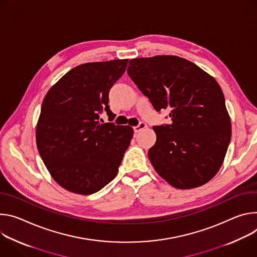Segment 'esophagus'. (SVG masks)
I'll return each instance as SVG.
<instances>
[{
  "label": "esophagus",
  "instance_id": "esophagus-1",
  "mask_svg": "<svg viewBox=\"0 0 257 257\" xmlns=\"http://www.w3.org/2000/svg\"><path fill=\"white\" fill-rule=\"evenodd\" d=\"M146 127H147V125H146L145 122H140L139 125H137V126L134 127V131H135V133H139V132H141V131H143L144 128H146Z\"/></svg>",
  "mask_w": 257,
  "mask_h": 257
}]
</instances>
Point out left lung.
Segmentation results:
<instances>
[{"label": "left lung", "mask_w": 257, "mask_h": 257, "mask_svg": "<svg viewBox=\"0 0 257 257\" xmlns=\"http://www.w3.org/2000/svg\"><path fill=\"white\" fill-rule=\"evenodd\" d=\"M127 73L153 107L170 110L172 123L153 126L148 156L156 173L177 189L209 182L229 147L232 124L223 93L213 76L178 56L130 61Z\"/></svg>", "instance_id": "1"}]
</instances>
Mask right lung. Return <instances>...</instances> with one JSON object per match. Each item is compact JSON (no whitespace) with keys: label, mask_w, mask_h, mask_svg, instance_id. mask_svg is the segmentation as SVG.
<instances>
[{"label":"right lung","mask_w":257,"mask_h":257,"mask_svg":"<svg viewBox=\"0 0 257 257\" xmlns=\"http://www.w3.org/2000/svg\"><path fill=\"white\" fill-rule=\"evenodd\" d=\"M128 59L91 62L64 74L44 98L37 123L39 153L54 181L65 190L91 195L110 183L130 146V125L110 119L109 91L124 73Z\"/></svg>","instance_id":"obj_1"}]
</instances>
